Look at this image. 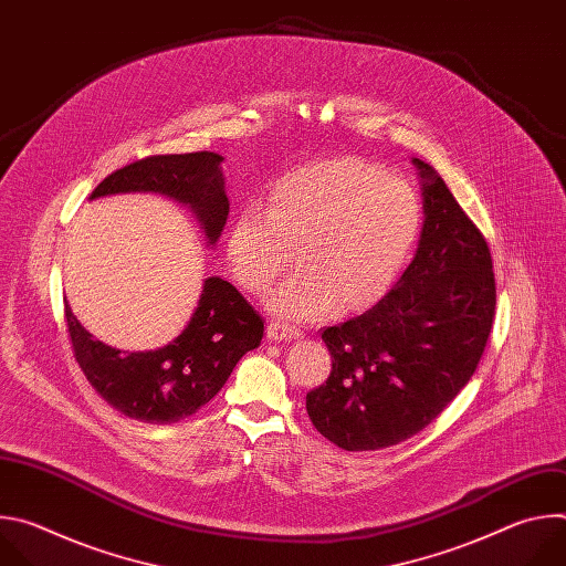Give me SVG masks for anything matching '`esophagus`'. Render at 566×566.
Wrapping results in <instances>:
<instances>
[{
  "label": "esophagus",
  "mask_w": 566,
  "mask_h": 566,
  "mask_svg": "<svg viewBox=\"0 0 566 566\" xmlns=\"http://www.w3.org/2000/svg\"><path fill=\"white\" fill-rule=\"evenodd\" d=\"M302 332L286 325V322H280V319H271L269 322V329H266V338L273 340V343H282V340H295L300 338Z\"/></svg>",
  "instance_id": "obj_1"
}]
</instances>
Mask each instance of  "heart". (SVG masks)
Listing matches in <instances>:
<instances>
[{"instance_id":"obj_1","label":"heart","mask_w":566,"mask_h":566,"mask_svg":"<svg viewBox=\"0 0 566 566\" xmlns=\"http://www.w3.org/2000/svg\"><path fill=\"white\" fill-rule=\"evenodd\" d=\"M421 230V201L410 184L358 158H334L275 181L269 208L241 210L226 237L234 282L262 293L291 262L266 306L306 322L336 306L374 304L408 262Z\"/></svg>"}]
</instances>
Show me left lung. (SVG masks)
<instances>
[{
  "label": "left lung",
  "mask_w": 566,
  "mask_h": 566,
  "mask_svg": "<svg viewBox=\"0 0 566 566\" xmlns=\"http://www.w3.org/2000/svg\"><path fill=\"white\" fill-rule=\"evenodd\" d=\"M423 230L406 273L369 311L322 332L332 374L306 394L315 430L343 450H380L430 426L468 385L495 315L486 239L446 181L415 158Z\"/></svg>",
  "instance_id": "obj_1"
}]
</instances>
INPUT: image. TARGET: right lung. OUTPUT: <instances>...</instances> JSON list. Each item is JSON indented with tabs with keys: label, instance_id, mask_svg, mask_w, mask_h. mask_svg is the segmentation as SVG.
Here are the masks:
<instances>
[{
	"label": "right lung",
	"instance_id": "1",
	"mask_svg": "<svg viewBox=\"0 0 566 566\" xmlns=\"http://www.w3.org/2000/svg\"><path fill=\"white\" fill-rule=\"evenodd\" d=\"M214 151L158 154L109 175L90 199L118 192H158L192 210L214 247L228 219ZM73 356L92 387L120 415L168 426L201 410L228 380L247 352L260 347L264 319L230 282L208 277L186 329L154 352H120L96 340L64 302Z\"/></svg>",
	"mask_w": 566,
	"mask_h": 566
}]
</instances>
